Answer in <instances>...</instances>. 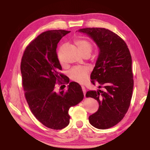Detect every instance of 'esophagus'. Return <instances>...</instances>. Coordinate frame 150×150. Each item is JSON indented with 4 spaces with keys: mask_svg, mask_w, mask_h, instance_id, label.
<instances>
[{
    "mask_svg": "<svg viewBox=\"0 0 150 150\" xmlns=\"http://www.w3.org/2000/svg\"><path fill=\"white\" fill-rule=\"evenodd\" d=\"M82 90H83V94H84V96H85V94H86V88L84 87V86H82Z\"/></svg>",
    "mask_w": 150,
    "mask_h": 150,
    "instance_id": "34e87169",
    "label": "esophagus"
}]
</instances>
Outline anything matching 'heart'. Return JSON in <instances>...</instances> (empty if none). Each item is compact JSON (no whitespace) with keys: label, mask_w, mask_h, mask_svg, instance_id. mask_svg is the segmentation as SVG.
<instances>
[{"label":"heart","mask_w":150,"mask_h":150,"mask_svg":"<svg viewBox=\"0 0 150 150\" xmlns=\"http://www.w3.org/2000/svg\"><path fill=\"white\" fill-rule=\"evenodd\" d=\"M79 51L82 55H90L92 51V45L87 40L77 39L75 41ZM89 69L87 67H75L69 71V77L71 80L79 83H84L87 80Z\"/></svg>","instance_id":"heart-1"}]
</instances>
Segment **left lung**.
Wrapping results in <instances>:
<instances>
[{
  "mask_svg": "<svg viewBox=\"0 0 150 150\" xmlns=\"http://www.w3.org/2000/svg\"><path fill=\"white\" fill-rule=\"evenodd\" d=\"M78 32L88 35L99 49L91 74V83L97 81L99 89L86 93L98 101L99 107L88 120L98 129L111 128L122 120L130 105L134 80L130 51L125 42L109 30L87 28Z\"/></svg>",
  "mask_w": 150,
  "mask_h": 150,
  "instance_id": "8db88e82",
  "label": "left lung"
}]
</instances>
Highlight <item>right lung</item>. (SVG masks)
I'll return each mask as SVG.
<instances>
[{"label":"right lung","instance_id":"1","mask_svg":"<svg viewBox=\"0 0 150 150\" xmlns=\"http://www.w3.org/2000/svg\"><path fill=\"white\" fill-rule=\"evenodd\" d=\"M69 32L58 30L42 33L26 47L20 65L22 86L30 110L38 120L54 130L68 126L69 109L84 97L76 82H71L65 91H55L57 81L63 75L59 73L62 66L57 55V44Z\"/></svg>","mask_w":150,"mask_h":150}]
</instances>
